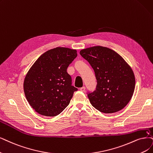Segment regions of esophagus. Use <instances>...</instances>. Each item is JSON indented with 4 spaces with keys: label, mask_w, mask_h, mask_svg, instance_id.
<instances>
[{
    "label": "esophagus",
    "mask_w": 153,
    "mask_h": 153,
    "mask_svg": "<svg viewBox=\"0 0 153 153\" xmlns=\"http://www.w3.org/2000/svg\"><path fill=\"white\" fill-rule=\"evenodd\" d=\"M85 89H86V88L84 87V86H83V87H82V88H80V90H81V91H82V92L85 91Z\"/></svg>",
    "instance_id": "1"
}]
</instances>
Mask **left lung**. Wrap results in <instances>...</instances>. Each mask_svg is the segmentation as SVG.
Instances as JSON below:
<instances>
[{
  "label": "left lung",
  "mask_w": 153,
  "mask_h": 153,
  "mask_svg": "<svg viewBox=\"0 0 153 153\" xmlns=\"http://www.w3.org/2000/svg\"><path fill=\"white\" fill-rule=\"evenodd\" d=\"M80 55L91 65L97 79L96 89L87 93L92 106L105 114L123 109L131 100L135 89L131 67L119 54L107 47L83 49Z\"/></svg>",
  "instance_id": "1"
}]
</instances>
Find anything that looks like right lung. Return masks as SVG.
Wrapping results in <instances>:
<instances>
[{"instance_id":"obj_1","label":"right lung","mask_w":153,"mask_h":153,"mask_svg":"<svg viewBox=\"0 0 153 153\" xmlns=\"http://www.w3.org/2000/svg\"><path fill=\"white\" fill-rule=\"evenodd\" d=\"M77 56L76 50L56 47L42 54L28 71L24 81L26 98L39 114L55 117L69 105L74 92L67 69Z\"/></svg>"}]
</instances>
